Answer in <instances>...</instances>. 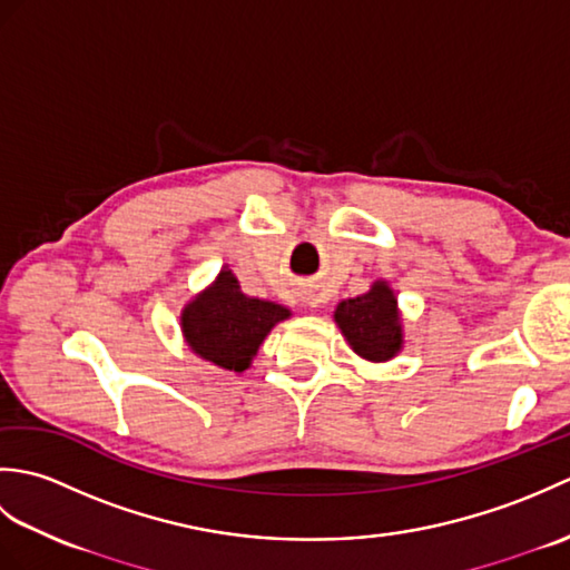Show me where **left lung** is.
I'll list each match as a JSON object with an SVG mask.
<instances>
[{"label": "left lung", "mask_w": 570, "mask_h": 570, "mask_svg": "<svg viewBox=\"0 0 570 570\" xmlns=\"http://www.w3.org/2000/svg\"><path fill=\"white\" fill-rule=\"evenodd\" d=\"M335 323L341 325L350 347L365 360H390L402 347L396 298L384 282L374 284L367 294L337 304Z\"/></svg>", "instance_id": "obj_1"}]
</instances>
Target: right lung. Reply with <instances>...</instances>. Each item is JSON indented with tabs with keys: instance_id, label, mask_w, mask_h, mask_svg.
<instances>
[{
	"instance_id": "obj_1",
	"label": "right lung",
	"mask_w": 570,
	"mask_h": 570,
	"mask_svg": "<svg viewBox=\"0 0 570 570\" xmlns=\"http://www.w3.org/2000/svg\"><path fill=\"white\" fill-rule=\"evenodd\" d=\"M292 316L272 301L239 292L235 274L223 269L217 282L184 311V335L193 353L217 367L242 372L249 367L262 341L278 321Z\"/></svg>"
}]
</instances>
